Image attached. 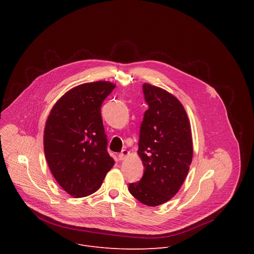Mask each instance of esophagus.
<instances>
[{
    "label": "esophagus",
    "mask_w": 254,
    "mask_h": 254,
    "mask_svg": "<svg viewBox=\"0 0 254 254\" xmlns=\"http://www.w3.org/2000/svg\"><path fill=\"white\" fill-rule=\"evenodd\" d=\"M128 155V152L127 151V150H123L122 151V153L121 154H119V160H124V159H126V157Z\"/></svg>",
    "instance_id": "1"
}]
</instances>
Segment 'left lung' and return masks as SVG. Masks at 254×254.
Wrapping results in <instances>:
<instances>
[{"instance_id":"8db88e82","label":"left lung","mask_w":254,"mask_h":254,"mask_svg":"<svg viewBox=\"0 0 254 254\" xmlns=\"http://www.w3.org/2000/svg\"><path fill=\"white\" fill-rule=\"evenodd\" d=\"M148 110L139 127L138 151L143 175L129 193L148 206L174 197L184 183L193 158L190 123L181 102L168 91L143 83Z\"/></svg>"}]
</instances>
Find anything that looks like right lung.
<instances>
[{
    "mask_svg": "<svg viewBox=\"0 0 254 254\" xmlns=\"http://www.w3.org/2000/svg\"><path fill=\"white\" fill-rule=\"evenodd\" d=\"M116 85L84 83L66 92L53 106L44 129V153L57 183L75 198L99 189L115 165L107 152L100 107Z\"/></svg>",
    "mask_w": 254,
    "mask_h": 254,
    "instance_id": "1",
    "label": "right lung"
}]
</instances>
